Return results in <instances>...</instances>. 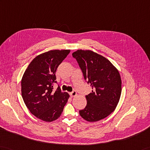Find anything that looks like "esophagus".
<instances>
[{"label": "esophagus", "mask_w": 150, "mask_h": 150, "mask_svg": "<svg viewBox=\"0 0 150 150\" xmlns=\"http://www.w3.org/2000/svg\"><path fill=\"white\" fill-rule=\"evenodd\" d=\"M69 95H70V96L71 97H74V96H76V92L75 91H72L71 93H69Z\"/></svg>", "instance_id": "34e87169"}]
</instances>
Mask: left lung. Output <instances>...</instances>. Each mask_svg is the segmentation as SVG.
Returning <instances> with one entry per match:
<instances>
[{
	"label": "left lung",
	"instance_id": "obj_1",
	"mask_svg": "<svg viewBox=\"0 0 150 150\" xmlns=\"http://www.w3.org/2000/svg\"><path fill=\"white\" fill-rule=\"evenodd\" d=\"M72 55L77 61L84 79L93 89L86 96L87 105L79 114L89 122L103 120L113 112L120 101V73L107 59L95 52L77 50Z\"/></svg>",
	"mask_w": 150,
	"mask_h": 150
}]
</instances>
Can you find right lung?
I'll return each instance as SVG.
<instances>
[{"label":"right lung","instance_id":"add662e5","mask_svg":"<svg viewBox=\"0 0 150 150\" xmlns=\"http://www.w3.org/2000/svg\"><path fill=\"white\" fill-rule=\"evenodd\" d=\"M70 50H52L38 55L23 75L22 96L30 112L38 119L51 122L60 117L69 97L60 87L54 91L55 71Z\"/></svg>","mask_w":150,"mask_h":150}]
</instances>
